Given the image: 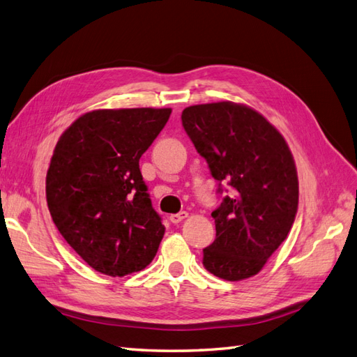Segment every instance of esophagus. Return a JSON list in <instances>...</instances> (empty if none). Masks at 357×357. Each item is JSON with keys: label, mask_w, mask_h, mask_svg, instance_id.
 <instances>
[{"label": "esophagus", "mask_w": 357, "mask_h": 357, "mask_svg": "<svg viewBox=\"0 0 357 357\" xmlns=\"http://www.w3.org/2000/svg\"><path fill=\"white\" fill-rule=\"evenodd\" d=\"M188 217V213L187 211H181V213H178V214H172L170 215V222L172 223H181L182 220H184V218H187Z\"/></svg>", "instance_id": "34e87169"}]
</instances>
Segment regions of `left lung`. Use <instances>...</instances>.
<instances>
[{"instance_id": "8db88e82", "label": "left lung", "mask_w": 357, "mask_h": 357, "mask_svg": "<svg viewBox=\"0 0 357 357\" xmlns=\"http://www.w3.org/2000/svg\"><path fill=\"white\" fill-rule=\"evenodd\" d=\"M181 119L218 182V193L222 184L229 187L211 214L215 240L204 249V267L231 282L252 278L294 223L298 179L292 153L276 128L248 105H191Z\"/></svg>"}]
</instances>
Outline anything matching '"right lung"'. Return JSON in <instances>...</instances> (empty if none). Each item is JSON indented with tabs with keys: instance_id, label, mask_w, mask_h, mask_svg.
<instances>
[{
	"instance_id": "1",
	"label": "right lung",
	"mask_w": 357,
	"mask_h": 357,
	"mask_svg": "<svg viewBox=\"0 0 357 357\" xmlns=\"http://www.w3.org/2000/svg\"><path fill=\"white\" fill-rule=\"evenodd\" d=\"M172 108L86 113L61 134L47 173V202L63 238L91 268L119 276L146 268L166 227L139 161Z\"/></svg>"
}]
</instances>
